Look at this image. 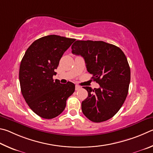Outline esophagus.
Masks as SVG:
<instances>
[{"label": "esophagus", "mask_w": 153, "mask_h": 153, "mask_svg": "<svg viewBox=\"0 0 153 153\" xmlns=\"http://www.w3.org/2000/svg\"><path fill=\"white\" fill-rule=\"evenodd\" d=\"M81 87L79 86V85H75V89H76V91H79L80 89H81Z\"/></svg>", "instance_id": "34e87169"}]
</instances>
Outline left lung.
<instances>
[{
	"instance_id": "8db88e82",
	"label": "left lung",
	"mask_w": 153,
	"mask_h": 153,
	"mask_svg": "<svg viewBox=\"0 0 153 153\" xmlns=\"http://www.w3.org/2000/svg\"><path fill=\"white\" fill-rule=\"evenodd\" d=\"M71 48L73 54L83 57L87 71L100 86L83 87L88 97L82 102V113L93 122L111 118L124 103L129 89L130 68L124 53L103 41L77 40Z\"/></svg>"
}]
</instances>
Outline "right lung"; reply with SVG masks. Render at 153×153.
<instances>
[{
  "label": "right lung",
  "instance_id": "obj_1",
  "mask_svg": "<svg viewBox=\"0 0 153 153\" xmlns=\"http://www.w3.org/2000/svg\"><path fill=\"white\" fill-rule=\"evenodd\" d=\"M74 41L56 35L42 37L32 43L21 60L19 74L21 93L31 110L44 119L59 116L74 92L72 82L61 84L53 80L60 58Z\"/></svg>",
  "mask_w": 153,
  "mask_h": 153
}]
</instances>
